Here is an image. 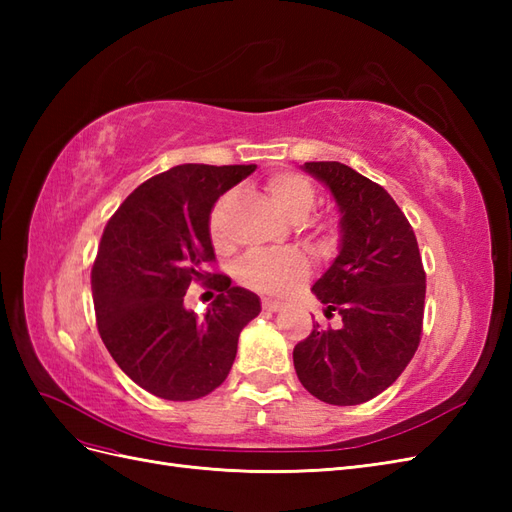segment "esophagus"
I'll return each instance as SVG.
<instances>
[{
	"label": "esophagus",
	"mask_w": 512,
	"mask_h": 512,
	"mask_svg": "<svg viewBox=\"0 0 512 512\" xmlns=\"http://www.w3.org/2000/svg\"><path fill=\"white\" fill-rule=\"evenodd\" d=\"M284 307L282 301H275V299H262V309L265 312H280V309Z\"/></svg>",
	"instance_id": "obj_1"
}]
</instances>
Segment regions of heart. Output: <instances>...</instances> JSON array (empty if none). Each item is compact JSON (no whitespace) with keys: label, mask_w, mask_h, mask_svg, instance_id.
<instances>
[{"label":"heart","mask_w":512,"mask_h":512,"mask_svg":"<svg viewBox=\"0 0 512 512\" xmlns=\"http://www.w3.org/2000/svg\"><path fill=\"white\" fill-rule=\"evenodd\" d=\"M267 192L273 205L290 222H303L316 205V190L299 173H275L267 181ZM232 194H224L209 213V237L215 245L224 243V215ZM335 243V226L331 222L318 226V245L331 247ZM239 280L243 286L267 292V294H288L299 288L309 275L307 258L297 250L277 252H254L245 256L239 265Z\"/></svg>","instance_id":"1"}]
</instances>
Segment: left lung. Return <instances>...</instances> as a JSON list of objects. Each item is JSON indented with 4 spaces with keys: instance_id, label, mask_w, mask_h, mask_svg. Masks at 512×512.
<instances>
[{
    "instance_id": "left-lung-1",
    "label": "left lung",
    "mask_w": 512,
    "mask_h": 512,
    "mask_svg": "<svg viewBox=\"0 0 512 512\" xmlns=\"http://www.w3.org/2000/svg\"><path fill=\"white\" fill-rule=\"evenodd\" d=\"M342 213L339 254L312 286L342 316L339 329L314 331L294 346L305 389L331 406L374 399L401 376L421 342L425 269L414 230L382 185L342 162H305Z\"/></svg>"
}]
</instances>
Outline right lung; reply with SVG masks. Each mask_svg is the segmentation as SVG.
Here are the masks:
<instances>
[{
  "label": "right lung",
  "mask_w": 512,
  "mask_h": 512,
  "mask_svg": "<svg viewBox=\"0 0 512 512\" xmlns=\"http://www.w3.org/2000/svg\"><path fill=\"white\" fill-rule=\"evenodd\" d=\"M256 164H181L147 179L108 220L91 267L98 331L123 374L170 401L205 397L226 380L239 333L260 314L254 292L207 273L209 213ZM192 281L221 294L205 317L185 310Z\"/></svg>",
  "instance_id": "right-lung-1"
}]
</instances>
